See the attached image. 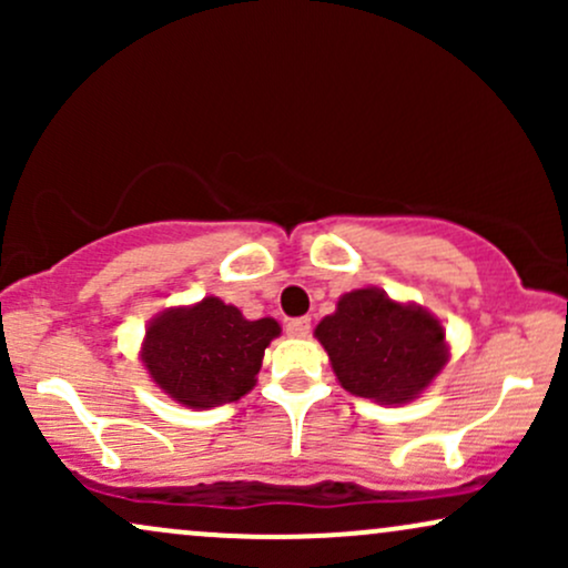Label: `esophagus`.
<instances>
[{
  "label": "esophagus",
  "mask_w": 568,
  "mask_h": 568,
  "mask_svg": "<svg viewBox=\"0 0 568 568\" xmlns=\"http://www.w3.org/2000/svg\"><path fill=\"white\" fill-rule=\"evenodd\" d=\"M312 328V321L310 317H293V321L285 323V331H288V336H306Z\"/></svg>",
  "instance_id": "1"
}]
</instances>
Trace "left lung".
Here are the masks:
<instances>
[{"mask_svg": "<svg viewBox=\"0 0 568 568\" xmlns=\"http://www.w3.org/2000/svg\"><path fill=\"white\" fill-rule=\"evenodd\" d=\"M315 336L328 352L338 384L382 406L419 397L448 363L438 317L379 288L344 293L334 315L317 323Z\"/></svg>", "mask_w": 568, "mask_h": 568, "instance_id": "left-lung-1", "label": "left lung"}]
</instances>
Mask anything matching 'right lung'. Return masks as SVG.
I'll return each mask as SVG.
<instances>
[{
	"mask_svg": "<svg viewBox=\"0 0 568 568\" xmlns=\"http://www.w3.org/2000/svg\"><path fill=\"white\" fill-rule=\"evenodd\" d=\"M280 336L272 317L245 321L237 306L205 296L149 323L141 361L152 382L186 408L234 403L256 384L264 349Z\"/></svg>",
	"mask_w": 568,
	"mask_h": 568,
	"instance_id": "add662e5",
	"label": "right lung"
}]
</instances>
